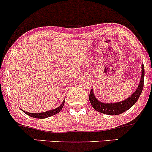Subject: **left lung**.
Returning <instances> with one entry per match:
<instances>
[{
	"label": "left lung",
	"mask_w": 152,
	"mask_h": 152,
	"mask_svg": "<svg viewBox=\"0 0 152 152\" xmlns=\"http://www.w3.org/2000/svg\"><path fill=\"white\" fill-rule=\"evenodd\" d=\"M141 69H142L141 70L142 75H141L140 81L137 89L134 91V93L131 94V96L122 102H114V103H104V102H100L97 99L95 95H94L93 89H92L89 92V102H90L92 107L98 112L107 114V115H118V114H122V113L129 110L137 102L140 95L142 93V89H143L144 75H145L143 64L142 65Z\"/></svg>",
	"instance_id": "1"
}]
</instances>
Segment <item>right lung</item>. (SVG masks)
Listing matches in <instances>:
<instances>
[{
	"label": "right lung",
	"instance_id": "add662e5",
	"mask_svg": "<svg viewBox=\"0 0 152 152\" xmlns=\"http://www.w3.org/2000/svg\"><path fill=\"white\" fill-rule=\"evenodd\" d=\"M64 103H65V100H63V103H62L60 106L57 107V108H55V109L50 110H48V111H45V112H42V113H34L26 112V111L23 110H21H21L24 113L27 114V115L33 117V118H48V117L52 116V115H56L57 113H60V110L63 109V105H64Z\"/></svg>",
	"mask_w": 152,
	"mask_h": 152
}]
</instances>
